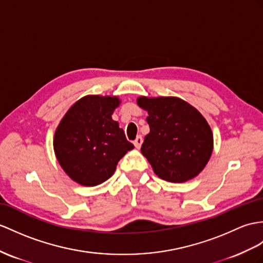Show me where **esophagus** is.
I'll return each mask as SVG.
<instances>
[{"label":"esophagus","instance_id":"esophagus-1","mask_svg":"<svg viewBox=\"0 0 263 263\" xmlns=\"http://www.w3.org/2000/svg\"><path fill=\"white\" fill-rule=\"evenodd\" d=\"M143 144V137L142 136H137V138L134 140V145H135L136 148H140V146Z\"/></svg>","mask_w":263,"mask_h":263}]
</instances>
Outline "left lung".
I'll list each match as a JSON object with an SVG mask.
<instances>
[{
  "instance_id": "8db88e82",
  "label": "left lung",
  "mask_w": 263,
  "mask_h": 263,
  "mask_svg": "<svg viewBox=\"0 0 263 263\" xmlns=\"http://www.w3.org/2000/svg\"><path fill=\"white\" fill-rule=\"evenodd\" d=\"M148 112L149 134L142 154L155 174L167 182L183 183L197 176L213 152V134L201 112L176 97H139Z\"/></svg>"
}]
</instances>
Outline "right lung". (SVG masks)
<instances>
[{"label": "right lung", "instance_id": "obj_1", "mask_svg": "<svg viewBox=\"0 0 263 263\" xmlns=\"http://www.w3.org/2000/svg\"><path fill=\"white\" fill-rule=\"evenodd\" d=\"M119 104L118 97L86 96L70 107L57 127L53 148L58 162L83 186L107 181L120 158L134 148L111 118Z\"/></svg>", "mask_w": 263, "mask_h": 263}]
</instances>
